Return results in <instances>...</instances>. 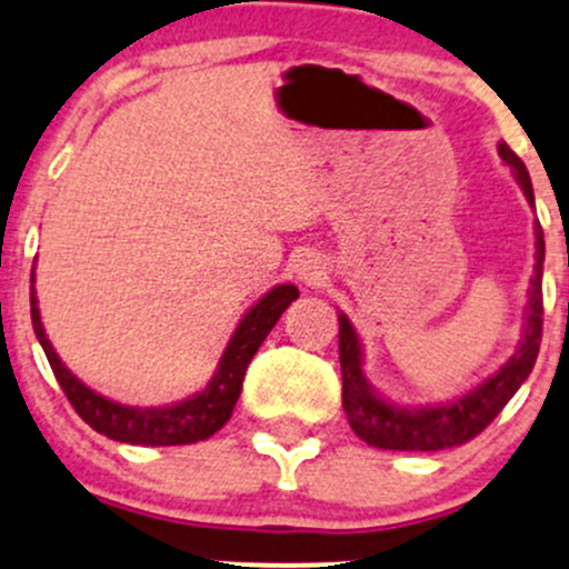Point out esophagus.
Masks as SVG:
<instances>
[{
    "label": "esophagus",
    "instance_id": "esophagus-1",
    "mask_svg": "<svg viewBox=\"0 0 569 569\" xmlns=\"http://www.w3.org/2000/svg\"><path fill=\"white\" fill-rule=\"evenodd\" d=\"M325 261L319 256H313V252H308V256H302L297 261V278L306 286H319L325 280Z\"/></svg>",
    "mask_w": 569,
    "mask_h": 569
}]
</instances>
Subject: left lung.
Segmentation results:
<instances>
[{"mask_svg": "<svg viewBox=\"0 0 569 569\" xmlns=\"http://www.w3.org/2000/svg\"><path fill=\"white\" fill-rule=\"evenodd\" d=\"M498 157L512 168L515 181L523 189L526 200L533 206V187L526 164L518 153L498 142ZM533 274L529 289V308H526V325L520 347L512 358L501 366L492 377L470 388L468 393L457 396L440 405L405 407L393 405L391 399L380 396L369 386L363 375V347H360L358 330L347 313H338V358H341V380H343V412L349 418V427L355 429L360 440H366L375 449L388 451H440L451 446H462L473 440L498 412L507 407V401L518 393V388L529 380L533 363L539 355V338H542V261H545V237L539 222L533 226Z\"/></svg>", "mask_w": 569, "mask_h": 569, "instance_id": "left-lung-1", "label": "left lung"}]
</instances>
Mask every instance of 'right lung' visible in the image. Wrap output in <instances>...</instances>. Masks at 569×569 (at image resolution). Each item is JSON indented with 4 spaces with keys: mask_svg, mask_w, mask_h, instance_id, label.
I'll return each instance as SVG.
<instances>
[{
    "mask_svg": "<svg viewBox=\"0 0 569 569\" xmlns=\"http://www.w3.org/2000/svg\"><path fill=\"white\" fill-rule=\"evenodd\" d=\"M32 283H36V269H32ZM297 297H300V291L291 283L274 286L272 291H267V295H263L237 325L226 352H222L220 363H217V371L211 375L209 386H206L203 391L192 393L189 399L164 407H129L96 393L93 388L84 386L77 375H71V371L66 369L60 355L51 347L49 336H46L43 330V321H40L36 286L30 289V313L32 327H36L40 347H43L46 358H49L51 371H54L57 382H60L68 401H71L73 410L82 416L84 423H90L99 435L120 440V443L187 446L211 438L217 429L226 427L233 407H237L239 393H242L244 371H248L252 355L258 352V347H261L263 338L269 336L274 321L280 319V313H283Z\"/></svg>",
    "mask_w": 569,
    "mask_h": 569,
    "instance_id": "right-lung-1",
    "label": "right lung"
}]
</instances>
